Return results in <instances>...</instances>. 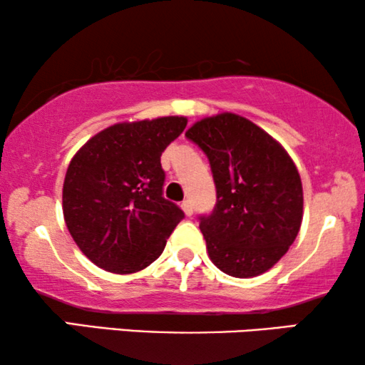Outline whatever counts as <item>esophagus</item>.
Segmentation results:
<instances>
[{"instance_id":"obj_1","label":"esophagus","mask_w":365,"mask_h":365,"mask_svg":"<svg viewBox=\"0 0 365 365\" xmlns=\"http://www.w3.org/2000/svg\"><path fill=\"white\" fill-rule=\"evenodd\" d=\"M181 207H182V211H184V214H186V216H191L192 214V202L189 201H182V204H181Z\"/></svg>"}]
</instances>
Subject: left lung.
I'll return each mask as SVG.
<instances>
[{"label":"left lung","mask_w":365,"mask_h":365,"mask_svg":"<svg viewBox=\"0 0 365 365\" xmlns=\"http://www.w3.org/2000/svg\"><path fill=\"white\" fill-rule=\"evenodd\" d=\"M187 139L211 164L217 201L201 216L214 266L254 277L281 259L302 222V182L286 149L249 119L222 113L194 123Z\"/></svg>","instance_id":"left-lung-1"}]
</instances>
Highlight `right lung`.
<instances>
[{
    "mask_svg": "<svg viewBox=\"0 0 365 365\" xmlns=\"http://www.w3.org/2000/svg\"><path fill=\"white\" fill-rule=\"evenodd\" d=\"M186 124L184 116L118 123L74 154L63 184L64 221L98 267L133 274L161 256L184 217L163 197L161 154Z\"/></svg>",
    "mask_w": 365,
    "mask_h": 365,
    "instance_id": "right-lung-1",
    "label": "right lung"
}]
</instances>
